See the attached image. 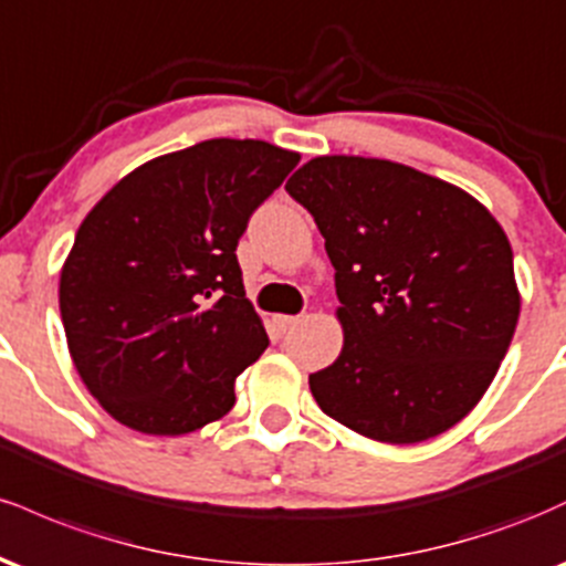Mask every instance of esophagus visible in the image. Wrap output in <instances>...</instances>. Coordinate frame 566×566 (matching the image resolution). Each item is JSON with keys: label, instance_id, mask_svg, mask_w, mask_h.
I'll list each match as a JSON object with an SVG mask.
<instances>
[{"label": "esophagus", "instance_id": "1", "mask_svg": "<svg viewBox=\"0 0 566 566\" xmlns=\"http://www.w3.org/2000/svg\"><path fill=\"white\" fill-rule=\"evenodd\" d=\"M274 324H276V329L279 333H290V329H295L297 324H301V319H297V316H284V314H279V316H274Z\"/></svg>", "mask_w": 566, "mask_h": 566}]
</instances>
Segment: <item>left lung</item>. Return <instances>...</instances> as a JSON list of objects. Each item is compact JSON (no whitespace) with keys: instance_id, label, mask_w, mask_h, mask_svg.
<instances>
[{"instance_id":"8db88e82","label":"left lung","mask_w":566,"mask_h":566,"mask_svg":"<svg viewBox=\"0 0 566 566\" xmlns=\"http://www.w3.org/2000/svg\"><path fill=\"white\" fill-rule=\"evenodd\" d=\"M335 265L343 350L308 375L324 415L415 444L479 405L518 322L505 231L463 188L367 157H316L284 186Z\"/></svg>"}]
</instances>
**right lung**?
<instances>
[{
  "label": "right lung",
  "mask_w": 566,
  "mask_h": 566,
  "mask_svg": "<svg viewBox=\"0 0 566 566\" xmlns=\"http://www.w3.org/2000/svg\"><path fill=\"white\" fill-rule=\"evenodd\" d=\"M297 161L265 140H201L135 167L82 220L61 319L82 382L122 426L180 437L233 407L269 348L237 244Z\"/></svg>",
  "instance_id": "1"
}]
</instances>
